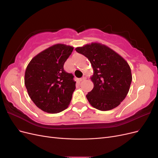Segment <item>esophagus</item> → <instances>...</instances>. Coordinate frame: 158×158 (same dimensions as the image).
Wrapping results in <instances>:
<instances>
[{
	"instance_id": "34e87169",
	"label": "esophagus",
	"mask_w": 158,
	"mask_h": 158,
	"mask_svg": "<svg viewBox=\"0 0 158 158\" xmlns=\"http://www.w3.org/2000/svg\"><path fill=\"white\" fill-rule=\"evenodd\" d=\"M85 79H86V76H85V75L84 74V75L82 76V77L80 79V82H82V81H84V80H85Z\"/></svg>"
}]
</instances>
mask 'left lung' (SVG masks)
I'll list each match as a JSON object with an SVG mask.
<instances>
[{
  "instance_id": "obj_1",
  "label": "left lung",
  "mask_w": 158,
  "mask_h": 158,
  "mask_svg": "<svg viewBox=\"0 0 158 158\" xmlns=\"http://www.w3.org/2000/svg\"><path fill=\"white\" fill-rule=\"evenodd\" d=\"M87 57L94 70V88L86 98L91 106L100 111L117 107L126 98L132 82L127 62L107 46L92 43L76 48Z\"/></svg>"
}]
</instances>
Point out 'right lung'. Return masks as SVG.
<instances>
[{
  "mask_svg": "<svg viewBox=\"0 0 158 158\" xmlns=\"http://www.w3.org/2000/svg\"><path fill=\"white\" fill-rule=\"evenodd\" d=\"M74 47L56 44L40 52L28 64L24 82L28 95L42 111L57 113L68 107L76 88L73 74L64 64Z\"/></svg>",
  "mask_w": 158,
  "mask_h": 158,
  "instance_id": "1",
  "label": "right lung"
}]
</instances>
